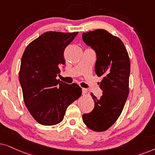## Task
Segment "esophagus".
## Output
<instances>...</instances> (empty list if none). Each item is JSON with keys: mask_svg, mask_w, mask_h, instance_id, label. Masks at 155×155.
Segmentation results:
<instances>
[{"mask_svg": "<svg viewBox=\"0 0 155 155\" xmlns=\"http://www.w3.org/2000/svg\"><path fill=\"white\" fill-rule=\"evenodd\" d=\"M88 92V90L86 89V88H82V95H86V94H87Z\"/></svg>", "mask_w": 155, "mask_h": 155, "instance_id": "1", "label": "esophagus"}]
</instances>
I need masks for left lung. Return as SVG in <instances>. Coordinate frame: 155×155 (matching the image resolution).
Listing matches in <instances>:
<instances>
[{"label": "left lung", "mask_w": 155, "mask_h": 155, "mask_svg": "<svg viewBox=\"0 0 155 155\" xmlns=\"http://www.w3.org/2000/svg\"><path fill=\"white\" fill-rule=\"evenodd\" d=\"M84 42L96 52L95 71L101 77L103 95L99 99L91 93L94 108L82 116L88 128L106 131L117 120L129 94L130 62L128 53L120 38L104 29L84 32Z\"/></svg>", "instance_id": "obj_1"}]
</instances>
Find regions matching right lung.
I'll use <instances>...</instances> for the list:
<instances>
[{"instance_id":"right-lung-1","label":"right lung","mask_w":155,"mask_h":155,"mask_svg":"<svg viewBox=\"0 0 155 155\" xmlns=\"http://www.w3.org/2000/svg\"><path fill=\"white\" fill-rule=\"evenodd\" d=\"M77 34L45 32L31 42L22 54L19 81L23 100L32 116L42 125L61 122L67 107L81 95L76 84L57 79L65 65L64 49Z\"/></svg>"}]
</instances>
